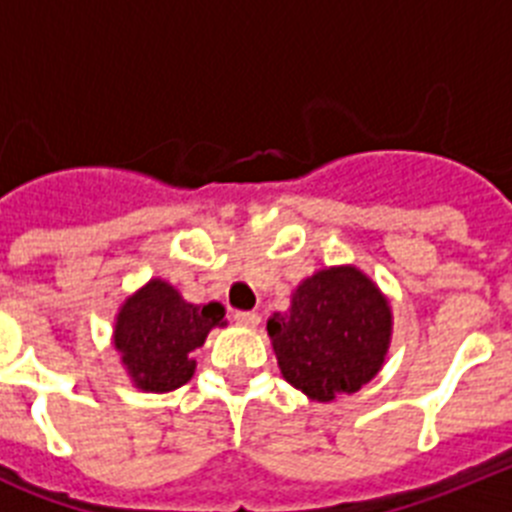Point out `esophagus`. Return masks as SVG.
<instances>
[{"label":"esophagus","mask_w":512,"mask_h":512,"mask_svg":"<svg viewBox=\"0 0 512 512\" xmlns=\"http://www.w3.org/2000/svg\"><path fill=\"white\" fill-rule=\"evenodd\" d=\"M233 320L241 325V328H256V325L261 323L259 312H243V310H235Z\"/></svg>","instance_id":"1"}]
</instances>
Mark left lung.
<instances>
[{
    "instance_id": "8db88e82",
    "label": "left lung",
    "mask_w": 512,
    "mask_h": 512,
    "mask_svg": "<svg viewBox=\"0 0 512 512\" xmlns=\"http://www.w3.org/2000/svg\"><path fill=\"white\" fill-rule=\"evenodd\" d=\"M266 333L282 377L310 400L333 402L379 374L392 343V307L359 266H328L297 284Z\"/></svg>"
}]
</instances>
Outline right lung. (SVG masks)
Segmentation results:
<instances>
[{
  "mask_svg": "<svg viewBox=\"0 0 512 512\" xmlns=\"http://www.w3.org/2000/svg\"><path fill=\"white\" fill-rule=\"evenodd\" d=\"M225 323L220 302L192 305L174 284L156 277L125 297L112 343L133 387L164 395L194 377V351L205 346L212 328Z\"/></svg>",
  "mask_w": 512,
  "mask_h": 512,
  "instance_id": "right-lung-1",
  "label": "right lung"
}]
</instances>
